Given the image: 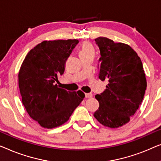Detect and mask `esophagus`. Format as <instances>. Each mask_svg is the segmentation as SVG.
<instances>
[{
  "instance_id": "esophagus-1",
  "label": "esophagus",
  "mask_w": 161,
  "mask_h": 161,
  "mask_svg": "<svg viewBox=\"0 0 161 161\" xmlns=\"http://www.w3.org/2000/svg\"><path fill=\"white\" fill-rule=\"evenodd\" d=\"M85 97L87 98H90L92 97V93H85Z\"/></svg>"
}]
</instances>
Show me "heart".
Wrapping results in <instances>:
<instances>
[{
	"instance_id": "b5f03b06",
	"label": "heart",
	"mask_w": 161,
	"mask_h": 161,
	"mask_svg": "<svg viewBox=\"0 0 161 161\" xmlns=\"http://www.w3.org/2000/svg\"><path fill=\"white\" fill-rule=\"evenodd\" d=\"M95 55V49L93 45L89 42H84L80 47V58Z\"/></svg>"
}]
</instances>
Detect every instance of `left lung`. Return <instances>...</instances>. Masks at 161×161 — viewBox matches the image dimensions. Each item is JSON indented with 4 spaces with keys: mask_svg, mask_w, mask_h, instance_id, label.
<instances>
[{
    "mask_svg": "<svg viewBox=\"0 0 161 161\" xmlns=\"http://www.w3.org/2000/svg\"><path fill=\"white\" fill-rule=\"evenodd\" d=\"M99 47V79L108 81L105 91L97 94L99 107L93 114L103 125L119 128L128 123L143 100L146 76L137 53L124 43L105 37L95 39Z\"/></svg>",
    "mask_w": 161,
    "mask_h": 161,
    "instance_id": "obj_1",
    "label": "left lung"
}]
</instances>
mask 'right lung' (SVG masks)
<instances>
[{
  "instance_id": "obj_1",
  "label": "right lung",
  "mask_w": 161,
  "mask_h": 161,
  "mask_svg": "<svg viewBox=\"0 0 161 161\" xmlns=\"http://www.w3.org/2000/svg\"><path fill=\"white\" fill-rule=\"evenodd\" d=\"M77 39L44 41L25 58L18 73L22 102L31 118L45 128L62 125L85 98L81 90L69 92L58 87L65 61Z\"/></svg>"
}]
</instances>
